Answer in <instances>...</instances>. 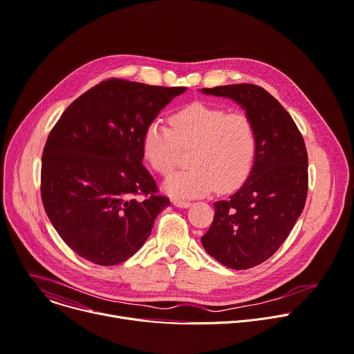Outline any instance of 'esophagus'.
I'll return each mask as SVG.
<instances>
[{"mask_svg":"<svg viewBox=\"0 0 354 354\" xmlns=\"http://www.w3.org/2000/svg\"><path fill=\"white\" fill-rule=\"evenodd\" d=\"M174 205H175L176 207H182V209H185V207H189L192 203H190V202H186V201L175 199V201H174Z\"/></svg>","mask_w":354,"mask_h":354,"instance_id":"esophagus-1","label":"esophagus"}]
</instances>
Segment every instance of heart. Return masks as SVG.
Here are the masks:
<instances>
[{
	"mask_svg": "<svg viewBox=\"0 0 354 354\" xmlns=\"http://www.w3.org/2000/svg\"><path fill=\"white\" fill-rule=\"evenodd\" d=\"M259 148L252 120L243 113H227L206 103L187 104L171 115V124L153 120L142 137V151L151 167L169 175L183 151L190 168L171 175L165 183L176 198H198L217 186L229 192L250 176Z\"/></svg>",
	"mask_w": 354,
	"mask_h": 354,
	"instance_id": "1",
	"label": "heart"
}]
</instances>
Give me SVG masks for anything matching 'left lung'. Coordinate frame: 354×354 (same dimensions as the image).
Here are the masks:
<instances>
[{
  "instance_id": "8db88e82",
  "label": "left lung",
  "mask_w": 354,
  "mask_h": 354,
  "mask_svg": "<svg viewBox=\"0 0 354 354\" xmlns=\"http://www.w3.org/2000/svg\"><path fill=\"white\" fill-rule=\"evenodd\" d=\"M237 102L252 120L259 148L244 185L216 202L202 244L214 260L247 270L268 260L301 216L308 195V152L289 113L263 87L241 83L202 88Z\"/></svg>"
}]
</instances>
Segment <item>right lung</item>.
I'll use <instances>...</instances> for the list:
<instances>
[{"label": "right lung", "mask_w": 354, "mask_h": 354, "mask_svg": "<svg viewBox=\"0 0 354 354\" xmlns=\"http://www.w3.org/2000/svg\"><path fill=\"white\" fill-rule=\"evenodd\" d=\"M185 90L109 79L83 93L52 128L42 153V203L57 234L84 260L124 263L171 205L142 165V137Z\"/></svg>", "instance_id": "obj_1"}]
</instances>
